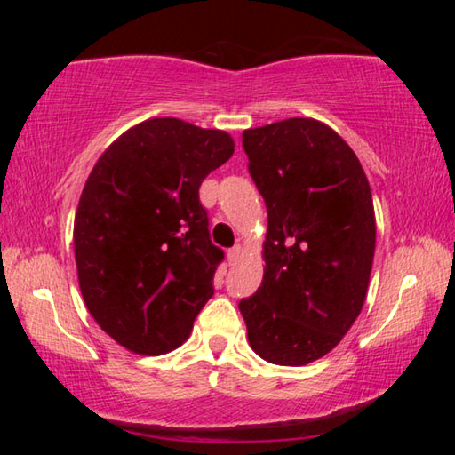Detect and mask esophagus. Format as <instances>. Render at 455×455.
I'll return each instance as SVG.
<instances>
[{"mask_svg": "<svg viewBox=\"0 0 455 455\" xmlns=\"http://www.w3.org/2000/svg\"><path fill=\"white\" fill-rule=\"evenodd\" d=\"M243 255V246L241 244H235L233 249H228L227 252V259H228V265H236L238 259Z\"/></svg>", "mask_w": 455, "mask_h": 455, "instance_id": "esophagus-1", "label": "esophagus"}]
</instances>
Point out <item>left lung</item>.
I'll return each mask as SVG.
<instances>
[{
    "instance_id": "obj_1",
    "label": "left lung",
    "mask_w": 455,
    "mask_h": 455,
    "mask_svg": "<svg viewBox=\"0 0 455 455\" xmlns=\"http://www.w3.org/2000/svg\"><path fill=\"white\" fill-rule=\"evenodd\" d=\"M265 198V275L238 309L252 351L307 365L335 347L365 303L375 252L371 188L347 142L313 118L243 132Z\"/></svg>"
}]
</instances>
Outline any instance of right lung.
Instances as JSON below:
<instances>
[{"label": "right lung", "instance_id": "obj_1", "mask_svg": "<svg viewBox=\"0 0 455 455\" xmlns=\"http://www.w3.org/2000/svg\"><path fill=\"white\" fill-rule=\"evenodd\" d=\"M222 130L152 118L108 146L82 190L74 252L88 311L140 355L179 347L214 295L225 252L198 188L233 156Z\"/></svg>", "mask_w": 455, "mask_h": 455}]
</instances>
